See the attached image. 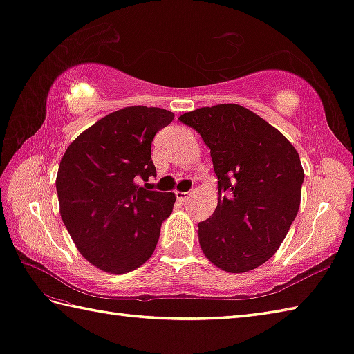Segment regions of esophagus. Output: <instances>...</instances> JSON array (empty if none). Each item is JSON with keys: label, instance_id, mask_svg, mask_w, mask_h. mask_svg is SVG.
<instances>
[{"label": "esophagus", "instance_id": "esophagus-1", "mask_svg": "<svg viewBox=\"0 0 354 354\" xmlns=\"http://www.w3.org/2000/svg\"><path fill=\"white\" fill-rule=\"evenodd\" d=\"M176 197L178 201H185V200H187V197H189V194L182 192V191H176Z\"/></svg>", "mask_w": 354, "mask_h": 354}]
</instances>
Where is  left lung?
<instances>
[{
	"label": "left lung",
	"instance_id": "1",
	"mask_svg": "<svg viewBox=\"0 0 354 354\" xmlns=\"http://www.w3.org/2000/svg\"><path fill=\"white\" fill-rule=\"evenodd\" d=\"M211 149L218 203L198 223L205 257L218 269L244 273L275 254L297 217L304 169L275 127L236 104L203 106L178 118Z\"/></svg>",
	"mask_w": 354,
	"mask_h": 354
}]
</instances>
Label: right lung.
Here are the masks:
<instances>
[{"label":"right lung","instance_id":"add662e5","mask_svg":"<svg viewBox=\"0 0 354 354\" xmlns=\"http://www.w3.org/2000/svg\"><path fill=\"white\" fill-rule=\"evenodd\" d=\"M172 119L157 106L122 108L79 134L61 158V218L81 255L100 270L131 272L153 255L176 194L137 182L156 177L151 142Z\"/></svg>","mask_w":354,"mask_h":354}]
</instances>
